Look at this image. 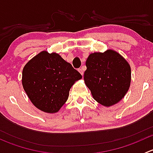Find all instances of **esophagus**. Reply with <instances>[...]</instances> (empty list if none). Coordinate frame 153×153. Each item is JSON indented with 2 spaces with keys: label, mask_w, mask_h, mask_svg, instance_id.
<instances>
[{
  "label": "esophagus",
  "mask_w": 153,
  "mask_h": 153,
  "mask_svg": "<svg viewBox=\"0 0 153 153\" xmlns=\"http://www.w3.org/2000/svg\"><path fill=\"white\" fill-rule=\"evenodd\" d=\"M78 71H79V72L81 74V75L83 76V75H84V69H83V68H80V69H78Z\"/></svg>",
  "instance_id": "esophagus-1"
}]
</instances>
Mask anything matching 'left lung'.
Returning a JSON list of instances; mask_svg holds the SVG:
<instances>
[{
    "label": "left lung",
    "mask_w": 153,
    "mask_h": 153,
    "mask_svg": "<svg viewBox=\"0 0 153 153\" xmlns=\"http://www.w3.org/2000/svg\"><path fill=\"white\" fill-rule=\"evenodd\" d=\"M84 79L94 99L104 106L119 102L129 89L131 68L115 51L90 54L86 61Z\"/></svg>",
    "instance_id": "left-lung-1"
}]
</instances>
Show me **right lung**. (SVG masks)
<instances>
[{
	"instance_id": "add662e5",
	"label": "right lung",
	"mask_w": 153,
	"mask_h": 153,
	"mask_svg": "<svg viewBox=\"0 0 153 153\" xmlns=\"http://www.w3.org/2000/svg\"><path fill=\"white\" fill-rule=\"evenodd\" d=\"M82 75L58 54L42 51L24 66L22 85L31 102L47 113L59 111Z\"/></svg>"
}]
</instances>
